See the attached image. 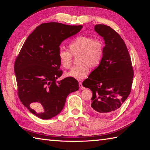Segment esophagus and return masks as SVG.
<instances>
[{
	"label": "esophagus",
	"instance_id": "obj_1",
	"mask_svg": "<svg viewBox=\"0 0 150 150\" xmlns=\"http://www.w3.org/2000/svg\"><path fill=\"white\" fill-rule=\"evenodd\" d=\"M79 88H81V89H85V88L83 86L82 83H81V82H80L79 83Z\"/></svg>",
	"mask_w": 150,
	"mask_h": 150
}]
</instances>
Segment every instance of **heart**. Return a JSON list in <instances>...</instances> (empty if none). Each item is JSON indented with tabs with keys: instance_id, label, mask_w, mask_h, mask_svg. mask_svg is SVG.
I'll list each match as a JSON object with an SVG mask.
<instances>
[{
	"instance_id": "heart-1",
	"label": "heart",
	"mask_w": 150,
	"mask_h": 150,
	"mask_svg": "<svg viewBox=\"0 0 150 150\" xmlns=\"http://www.w3.org/2000/svg\"><path fill=\"white\" fill-rule=\"evenodd\" d=\"M69 50L61 48L57 52L59 64L65 69H69L72 65L73 55L79 54V65L72 68L65 76L77 80L87 77L90 71V67H98L103 59L104 46L100 40L93 37L79 35L71 42Z\"/></svg>"
}]
</instances>
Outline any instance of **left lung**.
<instances>
[{
	"mask_svg": "<svg viewBox=\"0 0 150 150\" xmlns=\"http://www.w3.org/2000/svg\"><path fill=\"white\" fill-rule=\"evenodd\" d=\"M95 30L103 38L105 46L99 65L85 81L93 92L91 108L97 114L115 113L130 95L134 70L126 44L115 30L96 24Z\"/></svg>",
	"mask_w": 150,
	"mask_h": 150,
	"instance_id": "obj_1",
	"label": "left lung"
}]
</instances>
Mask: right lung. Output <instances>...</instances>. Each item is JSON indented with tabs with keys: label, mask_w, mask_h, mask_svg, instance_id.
<instances>
[{
	"label": "right lung",
	"mask_w": 150,
	"mask_h": 150,
	"mask_svg": "<svg viewBox=\"0 0 150 150\" xmlns=\"http://www.w3.org/2000/svg\"><path fill=\"white\" fill-rule=\"evenodd\" d=\"M83 26L58 22L40 24L29 35L14 63V73L20 101L33 115L47 120L64 107L66 98L79 90L78 81L62 75L57 58L59 45Z\"/></svg>",
	"instance_id": "add662e5"
}]
</instances>
